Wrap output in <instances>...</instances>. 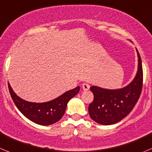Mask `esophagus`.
I'll return each instance as SVG.
<instances>
[{
  "mask_svg": "<svg viewBox=\"0 0 152 152\" xmlns=\"http://www.w3.org/2000/svg\"><path fill=\"white\" fill-rule=\"evenodd\" d=\"M82 89L84 91H88L90 89V85L88 83H83L82 84Z\"/></svg>",
  "mask_w": 152,
  "mask_h": 152,
  "instance_id": "esophagus-1",
  "label": "esophagus"
}]
</instances>
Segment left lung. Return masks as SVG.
Listing matches in <instances>:
<instances>
[{"label": "left lung", "mask_w": 152, "mask_h": 152, "mask_svg": "<svg viewBox=\"0 0 152 152\" xmlns=\"http://www.w3.org/2000/svg\"><path fill=\"white\" fill-rule=\"evenodd\" d=\"M138 70L134 80L123 88L104 89L97 86L91 87L94 101L89 104L88 112L93 120L99 124H114L130 113L137 102L142 88V61L139 52Z\"/></svg>", "instance_id": "1"}]
</instances>
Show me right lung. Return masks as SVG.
Returning <instances> with one entry per match:
<instances>
[{
  "instance_id": "obj_1",
  "label": "right lung",
  "mask_w": 152,
  "mask_h": 152,
  "mask_svg": "<svg viewBox=\"0 0 152 152\" xmlns=\"http://www.w3.org/2000/svg\"><path fill=\"white\" fill-rule=\"evenodd\" d=\"M9 91L16 107L23 115L36 124L49 126L61 120L64 114L69 100L79 92L80 87L67 91L55 99L47 102L35 103L27 102L18 96L8 83Z\"/></svg>"
}]
</instances>
